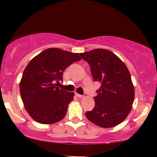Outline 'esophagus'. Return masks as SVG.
<instances>
[{
    "instance_id": "34e87169",
    "label": "esophagus",
    "mask_w": 157,
    "mask_h": 157,
    "mask_svg": "<svg viewBox=\"0 0 157 157\" xmlns=\"http://www.w3.org/2000/svg\"><path fill=\"white\" fill-rule=\"evenodd\" d=\"M75 95H76L77 97H80V98H81V97H83V96H82V95H81V94H77V93L75 94Z\"/></svg>"
}]
</instances>
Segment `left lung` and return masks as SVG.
Returning a JSON list of instances; mask_svg holds the SVG:
<instances>
[{"label": "left lung", "instance_id": "8db88e82", "mask_svg": "<svg viewBox=\"0 0 157 157\" xmlns=\"http://www.w3.org/2000/svg\"><path fill=\"white\" fill-rule=\"evenodd\" d=\"M80 55L89 64L94 80L101 84L94 97V108L86 111V117L102 128L119 125L130 113L134 100V87L128 69L109 50L97 48Z\"/></svg>", "mask_w": 157, "mask_h": 157}]
</instances>
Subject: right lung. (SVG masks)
Returning <instances> with one entry per match:
<instances>
[{"label": "right lung", "instance_id": "obj_1", "mask_svg": "<svg viewBox=\"0 0 157 157\" xmlns=\"http://www.w3.org/2000/svg\"><path fill=\"white\" fill-rule=\"evenodd\" d=\"M77 53L57 48L46 49L29 63L23 73L20 92L25 109L41 124H52L66 116L75 94L57 87L64 70L80 60Z\"/></svg>", "mask_w": 157, "mask_h": 157}]
</instances>
